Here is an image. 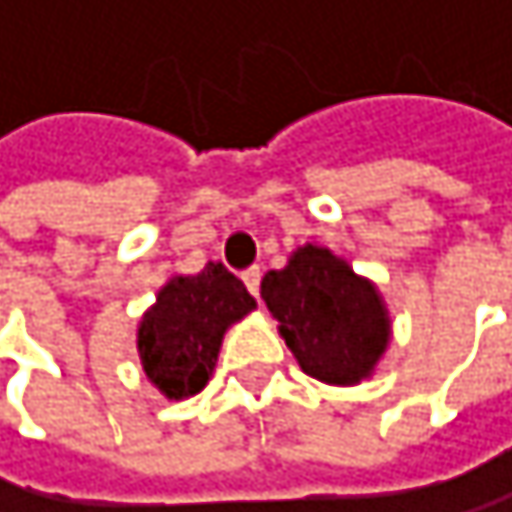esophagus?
<instances>
[{
    "label": "esophagus",
    "instance_id": "esophagus-1",
    "mask_svg": "<svg viewBox=\"0 0 512 512\" xmlns=\"http://www.w3.org/2000/svg\"><path fill=\"white\" fill-rule=\"evenodd\" d=\"M242 282H245V288L258 298V291H261V267H248L245 273H242Z\"/></svg>",
    "mask_w": 512,
    "mask_h": 512
}]
</instances>
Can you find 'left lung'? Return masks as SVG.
<instances>
[{
    "label": "left lung",
    "mask_w": 512,
    "mask_h": 512,
    "mask_svg": "<svg viewBox=\"0 0 512 512\" xmlns=\"http://www.w3.org/2000/svg\"><path fill=\"white\" fill-rule=\"evenodd\" d=\"M261 298L298 365L322 384H359L390 344L378 288L322 245H304L282 270H270Z\"/></svg>",
    "instance_id": "left-lung-1"
}]
</instances>
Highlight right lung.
Listing matches in <instances>:
<instances>
[{
	"mask_svg": "<svg viewBox=\"0 0 512 512\" xmlns=\"http://www.w3.org/2000/svg\"><path fill=\"white\" fill-rule=\"evenodd\" d=\"M254 298L224 264L196 276L168 279L137 328V353L147 378L168 399L199 393L221 353L224 331L248 316Z\"/></svg>",
	"mask_w": 512,
	"mask_h": 512,
	"instance_id": "1",
	"label": "right lung"
}]
</instances>
